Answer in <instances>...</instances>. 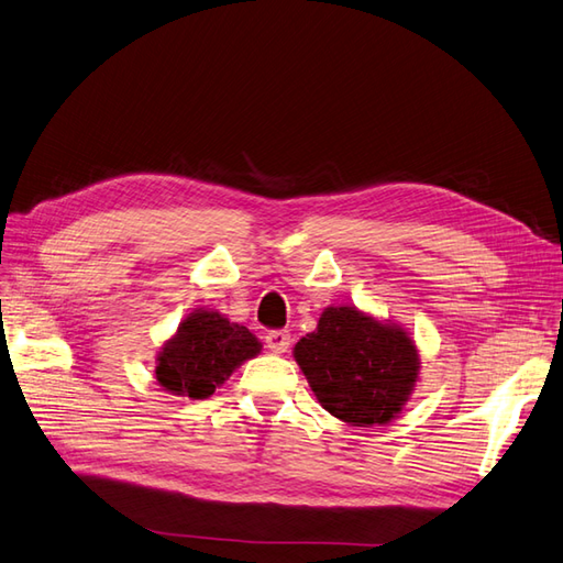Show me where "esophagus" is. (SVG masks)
Instances as JSON below:
<instances>
[{"instance_id":"34e87169","label":"esophagus","mask_w":563,"mask_h":563,"mask_svg":"<svg viewBox=\"0 0 563 563\" xmlns=\"http://www.w3.org/2000/svg\"><path fill=\"white\" fill-rule=\"evenodd\" d=\"M265 344L274 353H286V349L291 344V334L286 332V329H272V332H267L265 336Z\"/></svg>"}]
</instances>
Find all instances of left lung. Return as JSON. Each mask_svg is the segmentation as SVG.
I'll use <instances>...</instances> for the list:
<instances>
[{"mask_svg": "<svg viewBox=\"0 0 563 563\" xmlns=\"http://www.w3.org/2000/svg\"><path fill=\"white\" fill-rule=\"evenodd\" d=\"M294 358L327 413L355 428L399 418L420 379L410 332L355 306L324 308Z\"/></svg>", "mask_w": 563, "mask_h": 563, "instance_id": "left-lung-1", "label": "left lung"}]
</instances>
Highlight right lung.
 <instances>
[{"label": "right lung", "mask_w": 563, "mask_h": 563, "mask_svg": "<svg viewBox=\"0 0 563 563\" xmlns=\"http://www.w3.org/2000/svg\"><path fill=\"white\" fill-rule=\"evenodd\" d=\"M260 351L263 344L251 329L217 310L196 308L159 346L155 379L164 391L200 401Z\"/></svg>", "instance_id": "obj_1"}]
</instances>
